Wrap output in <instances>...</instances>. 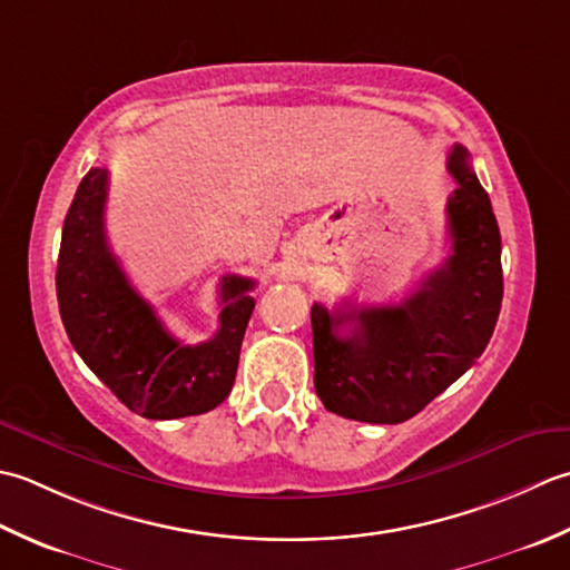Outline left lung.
Masks as SVG:
<instances>
[{
    "mask_svg": "<svg viewBox=\"0 0 570 570\" xmlns=\"http://www.w3.org/2000/svg\"><path fill=\"white\" fill-rule=\"evenodd\" d=\"M445 263L401 305H312L315 391L324 409L362 423H403L482 356L502 307V238L470 153L452 147Z\"/></svg>",
    "mask_w": 570,
    "mask_h": 570,
    "instance_id": "obj_1",
    "label": "left lung"
}]
</instances>
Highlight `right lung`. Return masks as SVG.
<instances>
[{
    "mask_svg": "<svg viewBox=\"0 0 570 570\" xmlns=\"http://www.w3.org/2000/svg\"><path fill=\"white\" fill-rule=\"evenodd\" d=\"M106 194L108 169L92 167L63 220L56 295L68 340L92 374L137 415L171 421L212 411L234 389L255 283L226 275L224 309L212 340L194 346L174 340L108 246Z\"/></svg>",
    "mask_w": 570,
    "mask_h": 570,
    "instance_id": "add662e5",
    "label": "right lung"
}]
</instances>
